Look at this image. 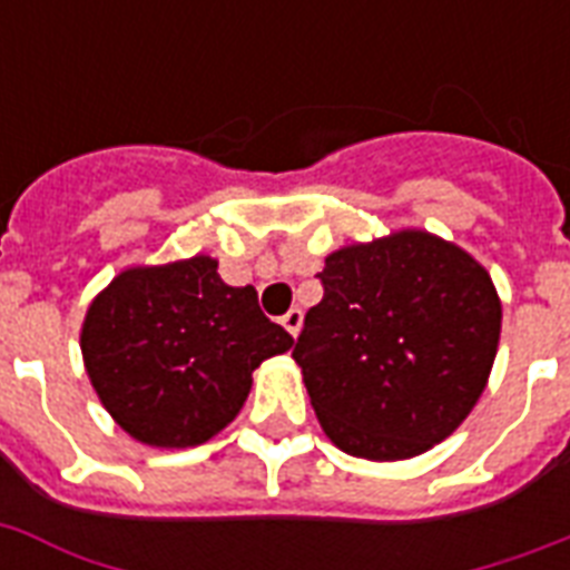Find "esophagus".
I'll return each mask as SVG.
<instances>
[{
	"mask_svg": "<svg viewBox=\"0 0 570 570\" xmlns=\"http://www.w3.org/2000/svg\"><path fill=\"white\" fill-rule=\"evenodd\" d=\"M302 322H304V313L298 311V307H293V311H286L284 316H281V325H284L293 337H298V331H302Z\"/></svg>",
	"mask_w": 570,
	"mask_h": 570,
	"instance_id": "obj_1",
	"label": "esophagus"
}]
</instances>
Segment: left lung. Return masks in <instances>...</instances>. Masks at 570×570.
I'll list each match as a JSON object with an SVG mask.
<instances>
[{
    "label": "left lung",
    "instance_id": "left-lung-1",
    "mask_svg": "<svg viewBox=\"0 0 570 570\" xmlns=\"http://www.w3.org/2000/svg\"><path fill=\"white\" fill-rule=\"evenodd\" d=\"M293 348L322 429L357 459H414L476 405L500 298L476 259L420 230L325 259Z\"/></svg>",
    "mask_w": 570,
    "mask_h": 570
}]
</instances>
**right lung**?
Here are the masks:
<instances>
[{
    "label": "right lung",
    "instance_id": "right-lung-1",
    "mask_svg": "<svg viewBox=\"0 0 570 570\" xmlns=\"http://www.w3.org/2000/svg\"><path fill=\"white\" fill-rule=\"evenodd\" d=\"M289 346L257 289L224 284L209 257L129 268L94 298L82 328L102 405L150 446L209 441L245 405L250 373Z\"/></svg>",
    "mask_w": 570,
    "mask_h": 570
}]
</instances>
